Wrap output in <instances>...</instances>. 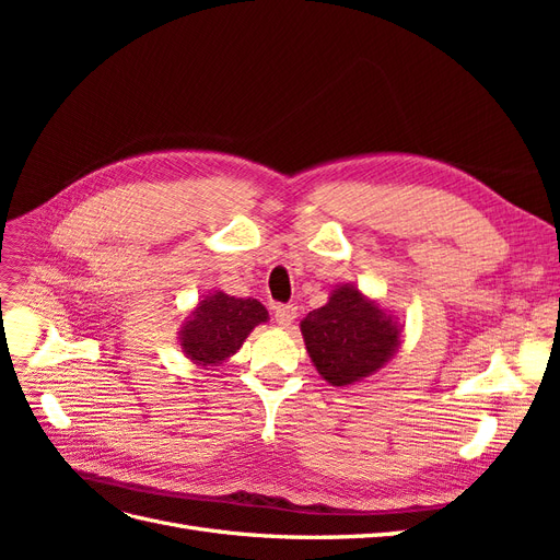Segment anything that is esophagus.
<instances>
[{
  "instance_id": "1",
  "label": "esophagus",
  "mask_w": 560,
  "mask_h": 560,
  "mask_svg": "<svg viewBox=\"0 0 560 560\" xmlns=\"http://www.w3.org/2000/svg\"><path fill=\"white\" fill-rule=\"evenodd\" d=\"M273 313H276V322H278L280 327H290L292 322L296 319V306H294V303H280V306L273 308Z\"/></svg>"
}]
</instances>
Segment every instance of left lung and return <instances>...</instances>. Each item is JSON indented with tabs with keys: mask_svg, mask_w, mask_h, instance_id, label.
I'll use <instances>...</instances> for the list:
<instances>
[{
	"mask_svg": "<svg viewBox=\"0 0 560 560\" xmlns=\"http://www.w3.org/2000/svg\"><path fill=\"white\" fill-rule=\"evenodd\" d=\"M317 374L346 387L374 376L401 346V325L354 284H336L325 306L301 319Z\"/></svg>",
	"mask_w": 560,
	"mask_h": 560,
	"instance_id": "obj_1",
	"label": "left lung"
}]
</instances>
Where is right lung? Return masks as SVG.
<instances>
[{
	"label": "right lung",
	"instance_id": "1",
	"mask_svg": "<svg viewBox=\"0 0 560 560\" xmlns=\"http://www.w3.org/2000/svg\"><path fill=\"white\" fill-rule=\"evenodd\" d=\"M268 322V311L257 299H235L210 292L198 301L179 329L182 352L198 366H219L241 350L249 331Z\"/></svg>",
	"mask_w": 560,
	"mask_h": 560
}]
</instances>
